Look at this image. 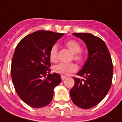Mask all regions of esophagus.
I'll return each instance as SVG.
<instances>
[{
    "label": "esophagus",
    "mask_w": 122,
    "mask_h": 122,
    "mask_svg": "<svg viewBox=\"0 0 122 122\" xmlns=\"http://www.w3.org/2000/svg\"><path fill=\"white\" fill-rule=\"evenodd\" d=\"M66 78H67V77H66V76H61V79H62V80H66Z\"/></svg>",
    "instance_id": "esophagus-1"
}]
</instances>
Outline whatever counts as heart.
<instances>
[{"label": "heart", "mask_w": 122, "mask_h": 122, "mask_svg": "<svg viewBox=\"0 0 122 122\" xmlns=\"http://www.w3.org/2000/svg\"><path fill=\"white\" fill-rule=\"evenodd\" d=\"M66 46L69 49L72 53H73V58L78 62H81L84 56L82 53L80 52L81 46L78 41L75 40H69L65 42ZM58 45L56 44H53L50 48L49 52V57L50 61L53 62H56L58 60ZM54 71L59 74L62 76H68L72 72H76L77 70V66L74 63L70 64H64V63H60L53 68Z\"/></svg>", "instance_id": "obj_1"}]
</instances>
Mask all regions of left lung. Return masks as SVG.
I'll return each mask as SVG.
<instances>
[{
  "mask_svg": "<svg viewBox=\"0 0 122 122\" xmlns=\"http://www.w3.org/2000/svg\"><path fill=\"white\" fill-rule=\"evenodd\" d=\"M86 44L88 58L77 73L84 78H74V86L70 94L73 103L83 109L98 104L110 89L113 64L107 46L101 38L89 33H74Z\"/></svg>",
  "mask_w": 122,
  "mask_h": 122,
  "instance_id": "left-lung-1",
  "label": "left lung"
}]
</instances>
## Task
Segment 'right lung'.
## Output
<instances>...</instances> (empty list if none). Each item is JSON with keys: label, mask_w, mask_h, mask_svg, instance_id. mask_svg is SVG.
Segmentation results:
<instances>
[{"label": "right lung", "mask_w": 122, "mask_h": 122, "mask_svg": "<svg viewBox=\"0 0 122 122\" xmlns=\"http://www.w3.org/2000/svg\"><path fill=\"white\" fill-rule=\"evenodd\" d=\"M63 35L38 30L22 38L15 49L11 64L12 80L18 96L30 107L40 108L49 104L54 89L62 81L59 74H50L48 67L50 48Z\"/></svg>", "instance_id": "right-lung-1"}]
</instances>
